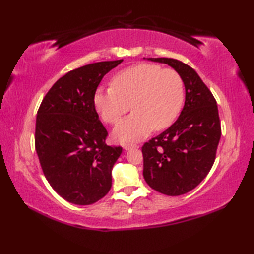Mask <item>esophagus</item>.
<instances>
[{
  "instance_id": "1",
  "label": "esophagus",
  "mask_w": 254,
  "mask_h": 254,
  "mask_svg": "<svg viewBox=\"0 0 254 254\" xmlns=\"http://www.w3.org/2000/svg\"><path fill=\"white\" fill-rule=\"evenodd\" d=\"M136 147H138V146L135 143H123V148L126 150H130L132 148H136Z\"/></svg>"
}]
</instances>
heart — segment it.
<instances>
[{
  "instance_id": "1",
  "label": "heart",
  "mask_w": 254,
  "mask_h": 254,
  "mask_svg": "<svg viewBox=\"0 0 254 254\" xmlns=\"http://www.w3.org/2000/svg\"><path fill=\"white\" fill-rule=\"evenodd\" d=\"M185 101V84L172 68L142 63L119 72L111 87H99L94 104L102 120L117 124L130 110L134 112L118 124L113 135L119 141H137L152 132L171 126Z\"/></svg>"
}]
</instances>
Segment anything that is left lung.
Segmentation results:
<instances>
[{
    "label": "left lung",
    "mask_w": 254,
    "mask_h": 254,
    "mask_svg": "<svg viewBox=\"0 0 254 254\" xmlns=\"http://www.w3.org/2000/svg\"><path fill=\"white\" fill-rule=\"evenodd\" d=\"M168 64L186 87L181 115L166 131L142 146L143 176L166 195H182L196 188L212 169L222 135L216 99L194 69L176 59L148 58Z\"/></svg>",
    "instance_id": "obj_1"
}]
</instances>
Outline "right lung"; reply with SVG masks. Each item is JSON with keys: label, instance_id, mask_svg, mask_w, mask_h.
Returning <instances> with one entry per match:
<instances>
[{"label": "right lung", "instance_id": "1", "mask_svg": "<svg viewBox=\"0 0 254 254\" xmlns=\"http://www.w3.org/2000/svg\"><path fill=\"white\" fill-rule=\"evenodd\" d=\"M123 60L91 63L58 79L37 112L35 147L41 169L59 195L76 205L104 197L121 146L106 144L94 96L102 77Z\"/></svg>", "mask_w": 254, "mask_h": 254}]
</instances>
